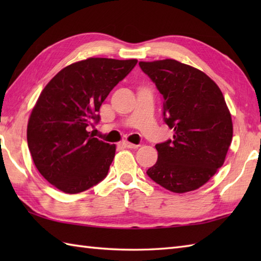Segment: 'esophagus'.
<instances>
[{
    "label": "esophagus",
    "mask_w": 261,
    "mask_h": 261,
    "mask_svg": "<svg viewBox=\"0 0 261 261\" xmlns=\"http://www.w3.org/2000/svg\"><path fill=\"white\" fill-rule=\"evenodd\" d=\"M122 145H123L124 147H126V148H130V149H136V148H138V145H134V143H131V142H129V141H122Z\"/></svg>",
    "instance_id": "1"
}]
</instances>
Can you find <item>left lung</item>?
I'll return each instance as SVG.
<instances>
[{
    "label": "left lung",
    "instance_id": "left-lung-1",
    "mask_svg": "<svg viewBox=\"0 0 261 261\" xmlns=\"http://www.w3.org/2000/svg\"><path fill=\"white\" fill-rule=\"evenodd\" d=\"M163 96L173 139L157 143L147 175L166 190H197L222 167L232 141L231 114L219 86L203 71L174 59L140 62Z\"/></svg>",
    "mask_w": 261,
    "mask_h": 261
}]
</instances>
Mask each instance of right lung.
Segmentation results:
<instances>
[{
  "label": "right lung",
  "mask_w": 261,
  "mask_h": 261,
  "mask_svg": "<svg viewBox=\"0 0 261 261\" xmlns=\"http://www.w3.org/2000/svg\"><path fill=\"white\" fill-rule=\"evenodd\" d=\"M137 59L88 58L62 69L43 88L27 129L37 169L58 190L77 194L102 181L115 146L94 138L109 93L134 69Z\"/></svg>",
  "instance_id": "right-lung-1"
}]
</instances>
